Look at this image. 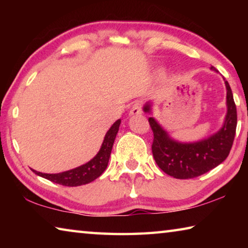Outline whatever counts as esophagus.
<instances>
[{
    "label": "esophagus",
    "instance_id": "1",
    "mask_svg": "<svg viewBox=\"0 0 248 248\" xmlns=\"http://www.w3.org/2000/svg\"><path fill=\"white\" fill-rule=\"evenodd\" d=\"M142 114V105L140 103H136L131 108V110L129 111L130 116H138Z\"/></svg>",
    "mask_w": 248,
    "mask_h": 248
}]
</instances>
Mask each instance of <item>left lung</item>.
<instances>
[{
    "label": "left lung",
    "instance_id": "left-lung-1",
    "mask_svg": "<svg viewBox=\"0 0 248 248\" xmlns=\"http://www.w3.org/2000/svg\"><path fill=\"white\" fill-rule=\"evenodd\" d=\"M211 70L216 69L211 66ZM226 87V115L219 131L196 142H180L150 117L149 123L154 134L152 153L155 162L164 173L174 178L188 179L200 176L220 165L232 149L237 124L236 106L228 81ZM143 110L152 114V103L148 102Z\"/></svg>",
    "mask_w": 248,
    "mask_h": 248
}]
</instances>
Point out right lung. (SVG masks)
<instances>
[{"instance_id":"1","label":"right lung","mask_w":248,"mask_h":248,"mask_svg":"<svg viewBox=\"0 0 248 248\" xmlns=\"http://www.w3.org/2000/svg\"><path fill=\"white\" fill-rule=\"evenodd\" d=\"M120 124L121 120L118 119L111 125L110 129L105 134L104 141L98 153L90 162H87L85 164L78 167H75L73 170L62 171V173L58 174H46L32 170L33 173L40 176V177L50 180V182L63 185V186L68 187H77L93 182L96 178H98L104 173V170H106L109 157H110L112 145H114L116 136L118 133Z\"/></svg>"}]
</instances>
